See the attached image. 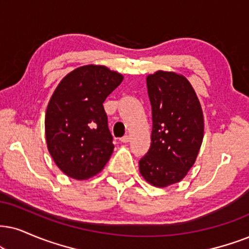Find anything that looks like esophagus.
<instances>
[{"label":"esophagus","mask_w":249,"mask_h":249,"mask_svg":"<svg viewBox=\"0 0 249 249\" xmlns=\"http://www.w3.org/2000/svg\"><path fill=\"white\" fill-rule=\"evenodd\" d=\"M121 141L123 143H127L130 141V135H124V137L121 138Z\"/></svg>","instance_id":"34e87169"}]
</instances>
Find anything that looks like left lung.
Instances as JSON below:
<instances>
[{"instance_id": "1", "label": "left lung", "mask_w": 249, "mask_h": 249, "mask_svg": "<svg viewBox=\"0 0 249 249\" xmlns=\"http://www.w3.org/2000/svg\"><path fill=\"white\" fill-rule=\"evenodd\" d=\"M147 88L152 142L139 169L149 184L166 187L180 181L196 160L203 139L202 109L190 81L175 72L149 74Z\"/></svg>"}]
</instances>
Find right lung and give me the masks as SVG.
Listing matches in <instances>:
<instances>
[{
	"label": "right lung",
	"mask_w": 249,
	"mask_h": 249,
	"mask_svg": "<svg viewBox=\"0 0 249 249\" xmlns=\"http://www.w3.org/2000/svg\"><path fill=\"white\" fill-rule=\"evenodd\" d=\"M123 75L101 65H85L58 84L47 107L48 150L69 177L83 180L96 175L114 150L103 102Z\"/></svg>",
	"instance_id": "add662e5"
}]
</instances>
